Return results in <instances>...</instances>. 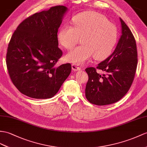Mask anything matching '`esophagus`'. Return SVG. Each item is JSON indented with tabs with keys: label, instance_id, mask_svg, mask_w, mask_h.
<instances>
[{
	"label": "esophagus",
	"instance_id": "obj_1",
	"mask_svg": "<svg viewBox=\"0 0 147 147\" xmlns=\"http://www.w3.org/2000/svg\"><path fill=\"white\" fill-rule=\"evenodd\" d=\"M71 68H72L73 70L74 71H78V70H80L82 69L81 67H80L78 65H76V64H71Z\"/></svg>",
	"mask_w": 147,
	"mask_h": 147
}]
</instances>
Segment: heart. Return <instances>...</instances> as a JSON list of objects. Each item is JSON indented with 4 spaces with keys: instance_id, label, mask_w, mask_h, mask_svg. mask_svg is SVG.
<instances>
[{
    "instance_id": "obj_1",
    "label": "heart",
    "mask_w": 147,
    "mask_h": 147,
    "mask_svg": "<svg viewBox=\"0 0 147 147\" xmlns=\"http://www.w3.org/2000/svg\"><path fill=\"white\" fill-rule=\"evenodd\" d=\"M73 26L65 25L58 34L59 43L70 50L82 38V45L67 53V61L81 65L92 59L103 60L112 53L117 44L119 32L117 27L102 14L87 11L75 16Z\"/></svg>"
}]
</instances>
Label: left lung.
Listing matches in <instances>:
<instances>
[{"instance_id":"8db88e82","label":"left lung","mask_w":147,"mask_h":147,"mask_svg":"<svg viewBox=\"0 0 147 147\" xmlns=\"http://www.w3.org/2000/svg\"><path fill=\"white\" fill-rule=\"evenodd\" d=\"M121 35L115 51L96 67L85 69L88 80L85 87L88 101L96 105L118 102L127 94L134 80L137 67V49L133 34L120 18ZM105 72L100 74L96 69Z\"/></svg>"}]
</instances>
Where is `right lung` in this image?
<instances>
[{
    "mask_svg": "<svg viewBox=\"0 0 147 147\" xmlns=\"http://www.w3.org/2000/svg\"><path fill=\"white\" fill-rule=\"evenodd\" d=\"M67 10L63 5L35 13L17 27L8 45L6 64L13 84L37 99L54 96L71 72V64L56 63L62 56L57 32Z\"/></svg>",
    "mask_w": 147,
    "mask_h": 147,
    "instance_id": "add662e5",
    "label": "right lung"
}]
</instances>
